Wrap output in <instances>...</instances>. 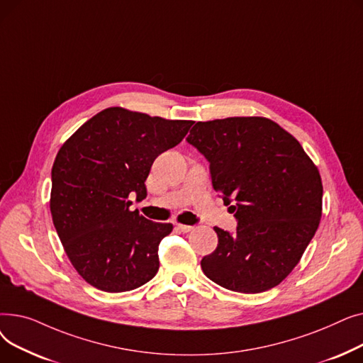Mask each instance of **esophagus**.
<instances>
[{"label": "esophagus", "mask_w": 363, "mask_h": 363, "mask_svg": "<svg viewBox=\"0 0 363 363\" xmlns=\"http://www.w3.org/2000/svg\"><path fill=\"white\" fill-rule=\"evenodd\" d=\"M177 228L181 233H189V231L194 230L191 225H182V223H177Z\"/></svg>", "instance_id": "esophagus-1"}]
</instances>
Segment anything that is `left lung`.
Listing matches in <instances>:
<instances>
[{"mask_svg": "<svg viewBox=\"0 0 363 363\" xmlns=\"http://www.w3.org/2000/svg\"><path fill=\"white\" fill-rule=\"evenodd\" d=\"M186 141L211 163L215 191L238 220L237 233L215 226L216 250L201 259L220 287L255 294L290 275L322 216L319 170L300 143L271 119L197 122Z\"/></svg>", "mask_w": 363, "mask_h": 363, "instance_id": "8db88e82", "label": "left lung"}]
</instances>
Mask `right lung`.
Here are the masks:
<instances>
[{
	"label": "right lung",
	"mask_w": 363,
	"mask_h": 363,
	"mask_svg": "<svg viewBox=\"0 0 363 363\" xmlns=\"http://www.w3.org/2000/svg\"><path fill=\"white\" fill-rule=\"evenodd\" d=\"M194 122L108 107L62 145L51 170L52 223L73 268L107 293L135 290L159 271V244L172 223L130 211L145 199L152 162L178 145Z\"/></svg>",
	"instance_id": "1"
}]
</instances>
